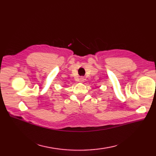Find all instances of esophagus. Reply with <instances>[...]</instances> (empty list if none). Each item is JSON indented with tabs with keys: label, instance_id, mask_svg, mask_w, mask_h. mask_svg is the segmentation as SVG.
<instances>
[{
	"label": "esophagus",
	"instance_id": "1",
	"mask_svg": "<svg viewBox=\"0 0 156 156\" xmlns=\"http://www.w3.org/2000/svg\"><path fill=\"white\" fill-rule=\"evenodd\" d=\"M84 80H85L84 78V77H82H82H80V82H84Z\"/></svg>",
	"mask_w": 156,
	"mask_h": 156
}]
</instances>
